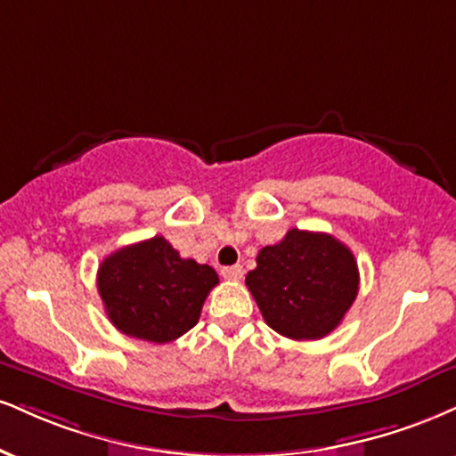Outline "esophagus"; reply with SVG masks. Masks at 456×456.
I'll return each instance as SVG.
<instances>
[{
	"instance_id": "obj_1",
	"label": "esophagus",
	"mask_w": 456,
	"mask_h": 456,
	"mask_svg": "<svg viewBox=\"0 0 456 456\" xmlns=\"http://www.w3.org/2000/svg\"><path fill=\"white\" fill-rule=\"evenodd\" d=\"M221 273H223V278L224 281H240V278L244 276V270H242V265H232V267H223L221 270Z\"/></svg>"
}]
</instances>
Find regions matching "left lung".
I'll return each instance as SVG.
<instances>
[{
    "label": "left lung",
    "instance_id": "1",
    "mask_svg": "<svg viewBox=\"0 0 456 456\" xmlns=\"http://www.w3.org/2000/svg\"><path fill=\"white\" fill-rule=\"evenodd\" d=\"M246 287L273 331L321 339L336 329L359 293V270L348 246L329 233L290 229L265 246Z\"/></svg>",
    "mask_w": 456,
    "mask_h": 456
}]
</instances>
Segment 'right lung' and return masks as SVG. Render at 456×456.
<instances>
[{
	"label": "right lung",
	"instance_id": "obj_1",
	"mask_svg": "<svg viewBox=\"0 0 456 456\" xmlns=\"http://www.w3.org/2000/svg\"><path fill=\"white\" fill-rule=\"evenodd\" d=\"M216 272L183 259L163 235L123 246L102 261L97 290L114 327L129 338L166 344L197 325Z\"/></svg>",
	"mask_w": 456,
	"mask_h": 456
}]
</instances>
